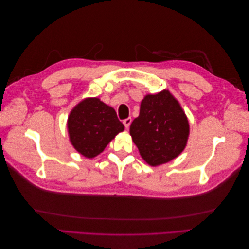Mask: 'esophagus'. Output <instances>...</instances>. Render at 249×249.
<instances>
[{"label": "esophagus", "instance_id": "obj_1", "mask_svg": "<svg viewBox=\"0 0 249 249\" xmlns=\"http://www.w3.org/2000/svg\"><path fill=\"white\" fill-rule=\"evenodd\" d=\"M131 123H132V118L131 117H127V118H125L124 120V126L126 127V129H129Z\"/></svg>", "mask_w": 249, "mask_h": 249}]
</instances>
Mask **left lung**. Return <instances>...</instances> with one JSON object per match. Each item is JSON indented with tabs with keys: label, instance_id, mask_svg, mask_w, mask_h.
Wrapping results in <instances>:
<instances>
[{
	"label": "left lung",
	"instance_id": "1",
	"mask_svg": "<svg viewBox=\"0 0 249 249\" xmlns=\"http://www.w3.org/2000/svg\"><path fill=\"white\" fill-rule=\"evenodd\" d=\"M130 134L141 157L152 166L167 163L183 152L189 124L183 109L167 90L146 95Z\"/></svg>",
	"mask_w": 249,
	"mask_h": 249
}]
</instances>
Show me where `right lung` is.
<instances>
[{"label": "right lung", "instance_id": "right-lung-1", "mask_svg": "<svg viewBox=\"0 0 249 249\" xmlns=\"http://www.w3.org/2000/svg\"><path fill=\"white\" fill-rule=\"evenodd\" d=\"M70 138L78 152L87 158L101 154L124 125L115 110L99 99H86L71 112L69 122Z\"/></svg>", "mask_w": 249, "mask_h": 249}]
</instances>
